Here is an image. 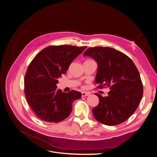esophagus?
Here are the masks:
<instances>
[{"instance_id":"34e87169","label":"esophagus","mask_w":157,"mask_h":157,"mask_svg":"<svg viewBox=\"0 0 157 157\" xmlns=\"http://www.w3.org/2000/svg\"><path fill=\"white\" fill-rule=\"evenodd\" d=\"M90 94V93L89 92H87V91H82V97H85V96H89Z\"/></svg>"}]
</instances>
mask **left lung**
Here are the masks:
<instances>
[{
	"instance_id": "left-lung-1",
	"label": "left lung",
	"mask_w": 157,
	"mask_h": 157,
	"mask_svg": "<svg viewBox=\"0 0 157 157\" xmlns=\"http://www.w3.org/2000/svg\"><path fill=\"white\" fill-rule=\"evenodd\" d=\"M84 56L98 64L95 82L98 88L109 87L107 96L98 93L99 104L93 108L94 118L100 123L114 126L126 121L137 109L143 97V88L139 72L127 55L108 47L88 48Z\"/></svg>"
}]
</instances>
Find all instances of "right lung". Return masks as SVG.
Returning <instances> with one entry per match:
<instances>
[{
  "mask_svg": "<svg viewBox=\"0 0 157 157\" xmlns=\"http://www.w3.org/2000/svg\"><path fill=\"white\" fill-rule=\"evenodd\" d=\"M70 45L51 46L38 53L25 76V94L28 103L43 121L57 123L70 115L74 101L81 93L57 89L58 78L65 74L71 62L86 49Z\"/></svg>",
  "mask_w": 157,
  "mask_h": 157,
  "instance_id": "obj_1",
  "label": "right lung"
}]
</instances>
